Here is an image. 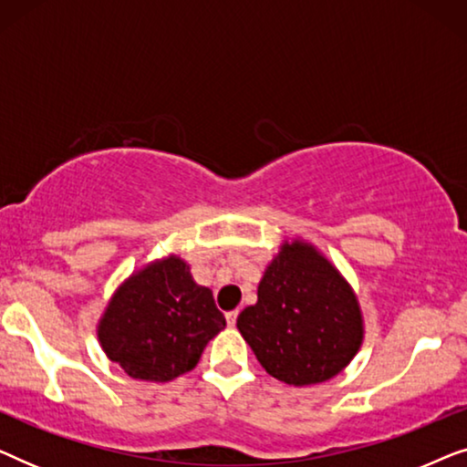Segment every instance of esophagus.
<instances>
[{
  "label": "esophagus",
  "instance_id": "obj_1",
  "mask_svg": "<svg viewBox=\"0 0 467 467\" xmlns=\"http://www.w3.org/2000/svg\"><path fill=\"white\" fill-rule=\"evenodd\" d=\"M238 312H240V310H232V312H227V315H225L229 327H234L235 321H238Z\"/></svg>",
  "mask_w": 467,
  "mask_h": 467
}]
</instances>
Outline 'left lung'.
Wrapping results in <instances>:
<instances>
[{
    "mask_svg": "<svg viewBox=\"0 0 467 467\" xmlns=\"http://www.w3.org/2000/svg\"><path fill=\"white\" fill-rule=\"evenodd\" d=\"M235 325L261 368L293 387L334 379L363 342L353 286L304 240L283 242L261 278L257 304L242 310Z\"/></svg>",
    "mask_w": 467,
    "mask_h": 467,
    "instance_id": "left-lung-1",
    "label": "left lung"
}]
</instances>
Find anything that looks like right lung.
Masks as SVG:
<instances>
[{
    "mask_svg": "<svg viewBox=\"0 0 467 467\" xmlns=\"http://www.w3.org/2000/svg\"><path fill=\"white\" fill-rule=\"evenodd\" d=\"M225 327L213 291L176 254L150 261L114 291L98 323L108 359L131 379L168 382L193 369Z\"/></svg>",
    "mask_w": 467,
    "mask_h": 467,
    "instance_id": "obj_1",
    "label": "right lung"
}]
</instances>
